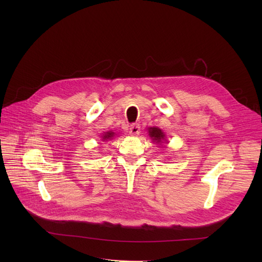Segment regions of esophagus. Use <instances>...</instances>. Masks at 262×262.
I'll return each instance as SVG.
<instances>
[{
    "label": "esophagus",
    "mask_w": 262,
    "mask_h": 262,
    "mask_svg": "<svg viewBox=\"0 0 262 262\" xmlns=\"http://www.w3.org/2000/svg\"><path fill=\"white\" fill-rule=\"evenodd\" d=\"M129 134L132 136H137L140 134V125L139 124H133L129 127Z\"/></svg>",
    "instance_id": "34e87169"
}]
</instances>
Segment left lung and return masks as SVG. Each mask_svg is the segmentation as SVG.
Listing matches in <instances>:
<instances>
[{
	"instance_id": "left-lung-1",
	"label": "left lung",
	"mask_w": 262,
	"mask_h": 262,
	"mask_svg": "<svg viewBox=\"0 0 262 262\" xmlns=\"http://www.w3.org/2000/svg\"><path fill=\"white\" fill-rule=\"evenodd\" d=\"M148 135H149V137H152V139L156 142H161L164 138V134L158 127H149Z\"/></svg>"
}]
</instances>
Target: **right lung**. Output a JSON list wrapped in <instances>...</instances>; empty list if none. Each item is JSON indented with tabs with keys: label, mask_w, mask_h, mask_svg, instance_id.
Wrapping results in <instances>:
<instances>
[{
	"label": "right lung",
	"mask_w": 262,
	"mask_h": 262,
	"mask_svg": "<svg viewBox=\"0 0 262 262\" xmlns=\"http://www.w3.org/2000/svg\"><path fill=\"white\" fill-rule=\"evenodd\" d=\"M114 134H115V133H113V132H108V133H106V134H105V136L103 137V140H108V139H110V138H113V137H114Z\"/></svg>",
	"instance_id": "1"
}]
</instances>
